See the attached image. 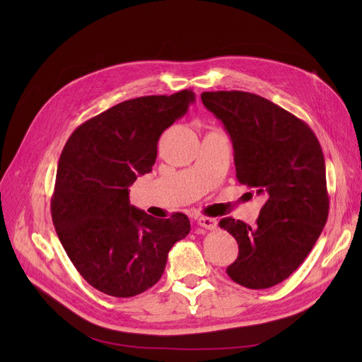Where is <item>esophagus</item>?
I'll return each mask as SVG.
<instances>
[{
    "mask_svg": "<svg viewBox=\"0 0 362 362\" xmlns=\"http://www.w3.org/2000/svg\"><path fill=\"white\" fill-rule=\"evenodd\" d=\"M198 223H199L202 228H206V229H216V228H217V221H216L214 217L199 216V217H198Z\"/></svg>",
    "mask_w": 362,
    "mask_h": 362,
    "instance_id": "esophagus-1",
    "label": "esophagus"
}]
</instances>
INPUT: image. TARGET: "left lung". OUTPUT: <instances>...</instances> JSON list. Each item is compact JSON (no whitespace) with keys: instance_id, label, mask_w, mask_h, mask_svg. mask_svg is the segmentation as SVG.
Segmentation results:
<instances>
[{"instance_id":"obj_1","label":"left lung","mask_w":362,"mask_h":362,"mask_svg":"<svg viewBox=\"0 0 362 362\" xmlns=\"http://www.w3.org/2000/svg\"><path fill=\"white\" fill-rule=\"evenodd\" d=\"M201 98L231 136L238 182L266 198L257 225L218 222L238 245L226 273L246 288L273 287L302 264L327 221L322 146L302 119L259 95L218 90Z\"/></svg>"}]
</instances>
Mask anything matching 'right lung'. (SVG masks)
<instances>
[{"instance_id": "add662e5", "label": "right lung", "mask_w": 362, "mask_h": 362, "mask_svg": "<svg viewBox=\"0 0 362 362\" xmlns=\"http://www.w3.org/2000/svg\"><path fill=\"white\" fill-rule=\"evenodd\" d=\"M194 103L190 89L120 103L76 128L59 160L51 216L62 246L92 287L133 298L161 278L170 247L190 233L182 213L156 218L128 187L152 170L163 131Z\"/></svg>"}]
</instances>
